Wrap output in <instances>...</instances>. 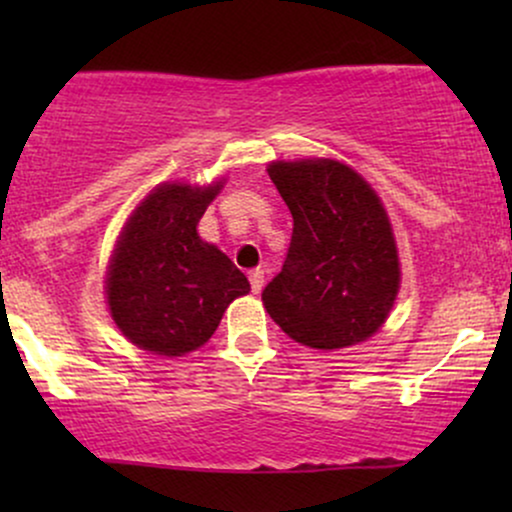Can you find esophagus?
<instances>
[{
    "label": "esophagus",
    "mask_w": 512,
    "mask_h": 512,
    "mask_svg": "<svg viewBox=\"0 0 512 512\" xmlns=\"http://www.w3.org/2000/svg\"><path fill=\"white\" fill-rule=\"evenodd\" d=\"M262 286H264V272H262V269H252V272H250V289H252V293H260Z\"/></svg>",
    "instance_id": "34e87169"
}]
</instances>
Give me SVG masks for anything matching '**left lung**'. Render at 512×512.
Wrapping results in <instances>:
<instances>
[{
    "instance_id": "8db88e82",
    "label": "left lung",
    "mask_w": 512,
    "mask_h": 512,
    "mask_svg": "<svg viewBox=\"0 0 512 512\" xmlns=\"http://www.w3.org/2000/svg\"><path fill=\"white\" fill-rule=\"evenodd\" d=\"M293 216L284 267L262 291L272 320L313 349H344L378 332L399 289L390 221L370 185L337 161L272 163Z\"/></svg>"
}]
</instances>
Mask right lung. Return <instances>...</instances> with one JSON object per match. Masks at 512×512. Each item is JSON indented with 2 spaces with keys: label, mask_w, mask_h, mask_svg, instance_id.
Instances as JSON below:
<instances>
[{
  "label": "right lung",
  "mask_w": 512,
  "mask_h": 512,
  "mask_svg": "<svg viewBox=\"0 0 512 512\" xmlns=\"http://www.w3.org/2000/svg\"><path fill=\"white\" fill-rule=\"evenodd\" d=\"M219 185H161L139 204L117 245L108 274L113 320L132 344L163 356L202 346L233 298L250 281L197 223Z\"/></svg>",
  "instance_id": "obj_1"
}]
</instances>
